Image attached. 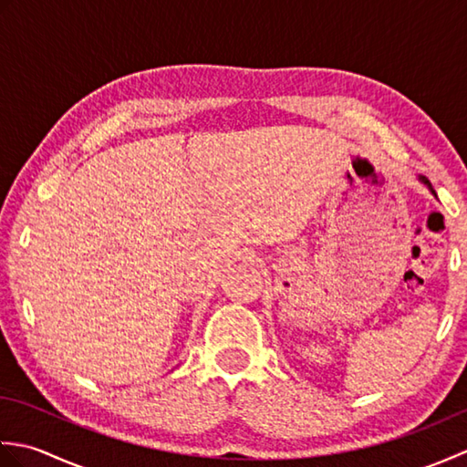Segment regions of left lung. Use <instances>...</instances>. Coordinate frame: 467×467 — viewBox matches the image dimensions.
Segmentation results:
<instances>
[{
  "label": "left lung",
  "instance_id": "obj_1",
  "mask_svg": "<svg viewBox=\"0 0 467 467\" xmlns=\"http://www.w3.org/2000/svg\"><path fill=\"white\" fill-rule=\"evenodd\" d=\"M420 181H421L423 184H428V188H430V191H431V194H435V191H433V188H431V184H430L428 178H425V176H420Z\"/></svg>",
  "mask_w": 467,
  "mask_h": 467
}]
</instances>
